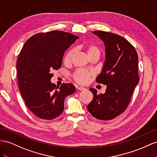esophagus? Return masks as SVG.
Segmentation results:
<instances>
[{"instance_id": "34e87169", "label": "esophagus", "mask_w": 157, "mask_h": 157, "mask_svg": "<svg viewBox=\"0 0 157 157\" xmlns=\"http://www.w3.org/2000/svg\"><path fill=\"white\" fill-rule=\"evenodd\" d=\"M77 89L78 90H80V91H83V90H86V89L85 87H77Z\"/></svg>"}]
</instances>
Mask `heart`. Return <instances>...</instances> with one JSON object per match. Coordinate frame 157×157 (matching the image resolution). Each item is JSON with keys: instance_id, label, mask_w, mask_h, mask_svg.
I'll return each mask as SVG.
<instances>
[{"instance_id": "obj_1", "label": "heart", "mask_w": 157, "mask_h": 157, "mask_svg": "<svg viewBox=\"0 0 157 157\" xmlns=\"http://www.w3.org/2000/svg\"><path fill=\"white\" fill-rule=\"evenodd\" d=\"M83 49L86 51L88 57L94 54H99V48L93 44H87L83 46ZM74 50H70L66 54L64 58L66 63H69L73 56ZM94 76V72L92 71H87L84 70H78L74 74V79L75 82L79 83L85 84L88 82L91 78Z\"/></svg>"}]
</instances>
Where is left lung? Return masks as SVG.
I'll list each match as a JSON object with an SVG mask.
<instances>
[{
	"label": "left lung",
	"instance_id": "8db88e82",
	"mask_svg": "<svg viewBox=\"0 0 157 157\" xmlns=\"http://www.w3.org/2000/svg\"><path fill=\"white\" fill-rule=\"evenodd\" d=\"M105 46V59L96 82L107 86L105 93L97 94L90 88L93 100L87 105L91 115L103 121L113 119L123 113L139 82L138 55L129 42L117 34L101 30L92 32Z\"/></svg>",
	"mask_w": 157,
	"mask_h": 157
}]
</instances>
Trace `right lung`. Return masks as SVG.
Here are the masks:
<instances>
[{"label": "right lung", "mask_w": 157, "mask_h": 157, "mask_svg": "<svg viewBox=\"0 0 157 157\" xmlns=\"http://www.w3.org/2000/svg\"><path fill=\"white\" fill-rule=\"evenodd\" d=\"M79 38L62 31L39 33L24 44L17 63L20 91L28 108L40 119L51 120L61 114L64 100L73 94L71 83L56 87L52 71L59 69L66 50Z\"/></svg>", "instance_id": "right-lung-1"}]
</instances>
